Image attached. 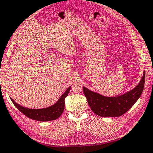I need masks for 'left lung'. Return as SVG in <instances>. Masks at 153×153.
<instances>
[{
    "label": "left lung",
    "instance_id": "left-lung-1",
    "mask_svg": "<svg viewBox=\"0 0 153 153\" xmlns=\"http://www.w3.org/2000/svg\"><path fill=\"white\" fill-rule=\"evenodd\" d=\"M146 73L143 74L141 80L132 90L121 96L108 97L83 87V91L91 110L95 114L105 117H120L126 113L138 100L143 91Z\"/></svg>",
    "mask_w": 153,
    "mask_h": 153
}]
</instances>
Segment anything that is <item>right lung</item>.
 Segmentation results:
<instances>
[{"instance_id": "add662e5", "label": "right lung", "mask_w": 153, "mask_h": 153, "mask_svg": "<svg viewBox=\"0 0 153 153\" xmlns=\"http://www.w3.org/2000/svg\"><path fill=\"white\" fill-rule=\"evenodd\" d=\"M71 86L65 91V92L61 96L59 100L54 105L45 108L41 109H29L25 107L19 105L17 102H15L12 98H10L12 102L15 105V106L22 113H23L27 117L32 119L33 120L40 121V122H48V121L55 120L59 118L62 114L65 109V99L69 94L70 91Z\"/></svg>"}]
</instances>
